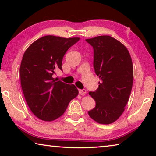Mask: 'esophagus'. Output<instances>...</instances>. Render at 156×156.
Wrapping results in <instances>:
<instances>
[{
	"instance_id": "esophagus-1",
	"label": "esophagus",
	"mask_w": 156,
	"mask_h": 156,
	"mask_svg": "<svg viewBox=\"0 0 156 156\" xmlns=\"http://www.w3.org/2000/svg\"><path fill=\"white\" fill-rule=\"evenodd\" d=\"M78 91H79V93L82 95L87 94V91L85 90V89H78Z\"/></svg>"
}]
</instances>
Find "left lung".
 Instances as JSON below:
<instances>
[{"mask_svg": "<svg viewBox=\"0 0 156 156\" xmlns=\"http://www.w3.org/2000/svg\"><path fill=\"white\" fill-rule=\"evenodd\" d=\"M94 48V68L101 80L89 95L96 107L88 112L98 123L109 125L125 111L133 81V63L129 52L120 41L109 36L86 39Z\"/></svg>", "mask_w": 156, "mask_h": 156, "instance_id": "obj_1", "label": "left lung"}]
</instances>
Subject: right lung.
Segmentation results:
<instances>
[{
	"label": "right lung",
	"mask_w": 156,
	"mask_h": 156,
	"mask_svg": "<svg viewBox=\"0 0 156 156\" xmlns=\"http://www.w3.org/2000/svg\"><path fill=\"white\" fill-rule=\"evenodd\" d=\"M79 40L45 36L34 41L23 54L21 87L30 110L39 119L50 122L58 118L78 95L74 84L57 81L52 76L58 69H62L64 55Z\"/></svg>",
	"instance_id": "add662e5"
}]
</instances>
